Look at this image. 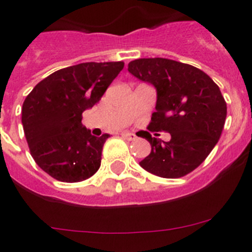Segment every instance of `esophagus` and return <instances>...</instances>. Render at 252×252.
I'll return each instance as SVG.
<instances>
[{"instance_id":"esophagus-1","label":"esophagus","mask_w":252,"mask_h":252,"mask_svg":"<svg viewBox=\"0 0 252 252\" xmlns=\"http://www.w3.org/2000/svg\"><path fill=\"white\" fill-rule=\"evenodd\" d=\"M121 135L124 139L128 140V141H133V140H136V135L132 132H127V131H125V132H122Z\"/></svg>"}]
</instances>
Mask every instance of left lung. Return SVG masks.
<instances>
[{
	"mask_svg": "<svg viewBox=\"0 0 252 252\" xmlns=\"http://www.w3.org/2000/svg\"><path fill=\"white\" fill-rule=\"evenodd\" d=\"M127 70L157 90L148 128L171 136L161 141L146 133L151 153L140 165L161 178L189 174L208 157L223 130L227 104L221 91L201 69L165 58L132 60Z\"/></svg>",
	"mask_w": 252,
	"mask_h": 252,
	"instance_id": "1",
	"label": "left lung"
}]
</instances>
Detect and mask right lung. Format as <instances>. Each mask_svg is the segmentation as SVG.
Listing matches in <instances>:
<instances>
[{
    "instance_id": "1",
    "label": "right lung",
    "mask_w": 252,
    "mask_h": 252,
    "mask_svg": "<svg viewBox=\"0 0 252 252\" xmlns=\"http://www.w3.org/2000/svg\"><path fill=\"white\" fill-rule=\"evenodd\" d=\"M124 62L82 63L59 69L36 84L22 104V126L31 157L54 179L75 183L101 166L110 137L93 136L82 113L101 99Z\"/></svg>"
}]
</instances>
